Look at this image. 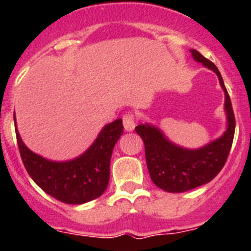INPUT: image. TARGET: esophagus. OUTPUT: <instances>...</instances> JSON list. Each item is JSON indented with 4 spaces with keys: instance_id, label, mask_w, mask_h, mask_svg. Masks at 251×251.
<instances>
[{
    "instance_id": "esophagus-1",
    "label": "esophagus",
    "mask_w": 251,
    "mask_h": 251,
    "mask_svg": "<svg viewBox=\"0 0 251 251\" xmlns=\"http://www.w3.org/2000/svg\"><path fill=\"white\" fill-rule=\"evenodd\" d=\"M137 124V118L136 115L132 114V113H127V114H124L123 117V126H124V129L130 132V130L134 129Z\"/></svg>"
}]
</instances>
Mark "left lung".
<instances>
[{
  "label": "left lung",
  "instance_id": "obj_1",
  "mask_svg": "<svg viewBox=\"0 0 251 251\" xmlns=\"http://www.w3.org/2000/svg\"><path fill=\"white\" fill-rule=\"evenodd\" d=\"M192 56L219 76L225 92V109L227 114V129L217 141L200 148L183 150L172 145L157 128L139 124L136 132L143 139L146 162L151 179L156 186L167 192H185L210 182L219 175L231 150L235 133V115L229 93L226 90L219 69L197 50H191Z\"/></svg>",
  "mask_w": 251,
  "mask_h": 251
}]
</instances>
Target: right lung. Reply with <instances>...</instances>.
Segmentation results:
<instances>
[{
    "label": "right lung",
    "mask_w": 251,
    "mask_h": 251,
    "mask_svg": "<svg viewBox=\"0 0 251 251\" xmlns=\"http://www.w3.org/2000/svg\"><path fill=\"white\" fill-rule=\"evenodd\" d=\"M122 134L123 123L117 119L103 128L92 147L80 157L69 162H51L31 152L16 129L20 154L31 178L48 195L72 205L88 202L104 194L109 183L113 148Z\"/></svg>",
    "instance_id": "add662e5"
}]
</instances>
